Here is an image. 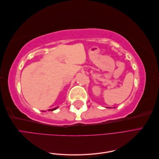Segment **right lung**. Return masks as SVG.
<instances>
[{
    "instance_id": "right-lung-1",
    "label": "right lung",
    "mask_w": 159,
    "mask_h": 159,
    "mask_svg": "<svg viewBox=\"0 0 159 159\" xmlns=\"http://www.w3.org/2000/svg\"><path fill=\"white\" fill-rule=\"evenodd\" d=\"M57 107H55V108H54V109H48V111H54V110H55V109H56Z\"/></svg>"
}]
</instances>
